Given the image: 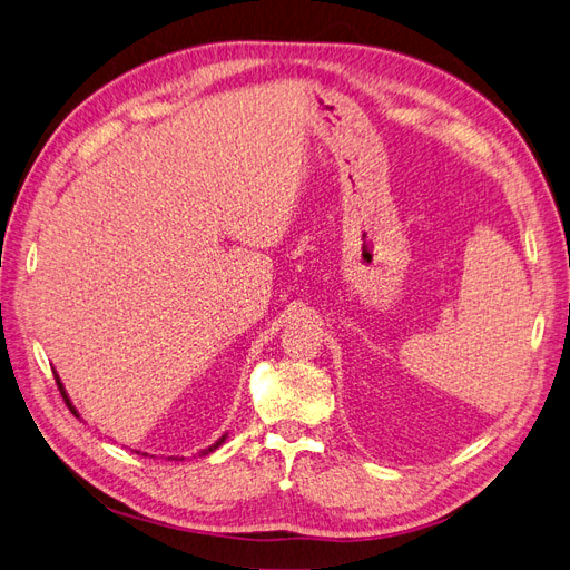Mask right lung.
Instances as JSON below:
<instances>
[{
	"label": "right lung",
	"mask_w": 570,
	"mask_h": 570,
	"mask_svg": "<svg viewBox=\"0 0 570 570\" xmlns=\"http://www.w3.org/2000/svg\"><path fill=\"white\" fill-rule=\"evenodd\" d=\"M55 377H57V385H59V390H61V394H63V400H66L68 409H71L73 413H78V411H76V406L71 404V400H68V394H66V390H63V385H61V381H59V375H55ZM226 438H228V435H223V438H218V440H216V442H214L212 446H206V450H202V452H199V456H204V454H212L214 450H218V446H220L223 442H226ZM180 459H183V456H180Z\"/></svg>",
	"instance_id": "obj_1"
}]
</instances>
